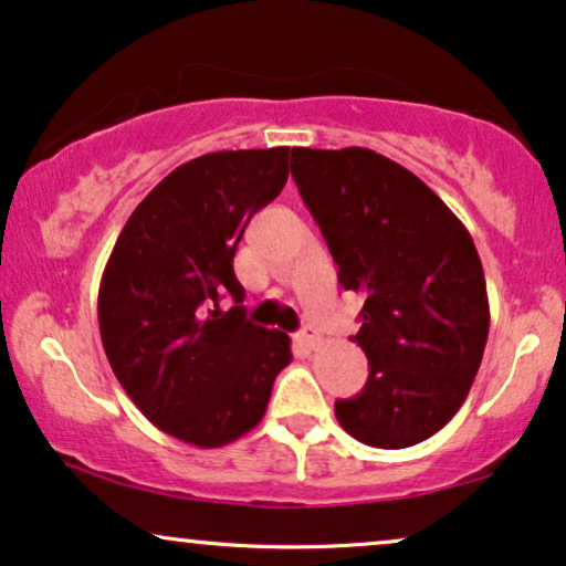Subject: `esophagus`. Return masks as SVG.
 Masks as SVG:
<instances>
[{
    "label": "esophagus",
    "mask_w": 566,
    "mask_h": 566,
    "mask_svg": "<svg viewBox=\"0 0 566 566\" xmlns=\"http://www.w3.org/2000/svg\"><path fill=\"white\" fill-rule=\"evenodd\" d=\"M297 336H300V342H303V345L311 347V349H316V347L324 345V336H321L313 326H303V328H300Z\"/></svg>",
    "instance_id": "1"
}]
</instances>
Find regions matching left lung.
<instances>
[{"mask_svg": "<svg viewBox=\"0 0 566 566\" xmlns=\"http://www.w3.org/2000/svg\"><path fill=\"white\" fill-rule=\"evenodd\" d=\"M292 161L339 284L363 297L353 342L370 374L336 420L368 447L426 441L468 399L489 339L475 242L420 177L370 148H292Z\"/></svg>", "mask_w": 566, "mask_h": 566, "instance_id": "8db88e82", "label": "left lung"}]
</instances>
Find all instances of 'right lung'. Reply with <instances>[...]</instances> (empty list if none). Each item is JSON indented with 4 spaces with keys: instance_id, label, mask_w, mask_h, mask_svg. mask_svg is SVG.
<instances>
[{
    "instance_id": "1",
    "label": "right lung",
    "mask_w": 566,
    "mask_h": 566,
    "mask_svg": "<svg viewBox=\"0 0 566 566\" xmlns=\"http://www.w3.org/2000/svg\"><path fill=\"white\" fill-rule=\"evenodd\" d=\"M290 177V148L198 156L169 171L119 232L98 284V332L127 397L156 428L224 447L266 415L290 336L245 321L234 250ZM235 305L221 312L218 303Z\"/></svg>"
}]
</instances>
